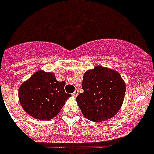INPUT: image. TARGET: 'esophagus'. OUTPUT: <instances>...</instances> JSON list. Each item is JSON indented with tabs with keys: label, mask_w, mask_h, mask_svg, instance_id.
Returning a JSON list of instances; mask_svg holds the SVG:
<instances>
[{
	"label": "esophagus",
	"mask_w": 154,
	"mask_h": 154,
	"mask_svg": "<svg viewBox=\"0 0 154 154\" xmlns=\"http://www.w3.org/2000/svg\"><path fill=\"white\" fill-rule=\"evenodd\" d=\"M77 95H78V90H77V89H76V90L74 91L73 93H72V96H73V97H77Z\"/></svg>",
	"instance_id": "esophagus-1"
}]
</instances>
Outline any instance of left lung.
<instances>
[{"mask_svg": "<svg viewBox=\"0 0 154 154\" xmlns=\"http://www.w3.org/2000/svg\"><path fill=\"white\" fill-rule=\"evenodd\" d=\"M83 92L77 97V104L86 118L103 122L118 112L125 96L126 86L120 74L97 66L83 76Z\"/></svg>", "mask_w": 154, "mask_h": 154, "instance_id": "obj_1", "label": "left lung"}]
</instances>
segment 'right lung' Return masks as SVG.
Here are the masks:
<instances>
[{"label": "right lung", "instance_id": "1", "mask_svg": "<svg viewBox=\"0 0 154 154\" xmlns=\"http://www.w3.org/2000/svg\"><path fill=\"white\" fill-rule=\"evenodd\" d=\"M65 82H57L54 74L36 72L19 89L21 107L32 118L50 120L57 116L71 94L66 93Z\"/></svg>", "mask_w": 154, "mask_h": 154}]
</instances>
